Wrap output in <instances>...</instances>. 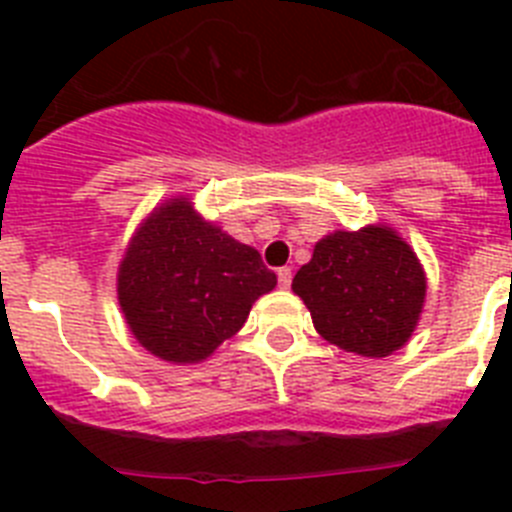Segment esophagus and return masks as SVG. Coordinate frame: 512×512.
I'll return each instance as SVG.
<instances>
[{"instance_id": "34e87169", "label": "esophagus", "mask_w": 512, "mask_h": 512, "mask_svg": "<svg viewBox=\"0 0 512 512\" xmlns=\"http://www.w3.org/2000/svg\"><path fill=\"white\" fill-rule=\"evenodd\" d=\"M277 279H279V287L287 289L289 284H292V269H289V266H282V269H277Z\"/></svg>"}]
</instances>
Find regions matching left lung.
I'll list each match as a JSON object with an SVG mask.
<instances>
[{
    "label": "left lung",
    "instance_id": "8db88e82",
    "mask_svg": "<svg viewBox=\"0 0 512 512\" xmlns=\"http://www.w3.org/2000/svg\"><path fill=\"white\" fill-rule=\"evenodd\" d=\"M315 330L361 356H387L405 346L425 300L415 253L390 228L325 235L310 264L292 279Z\"/></svg>",
    "mask_w": 512,
    "mask_h": 512
}]
</instances>
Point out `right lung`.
Segmentation results:
<instances>
[{
    "mask_svg": "<svg viewBox=\"0 0 512 512\" xmlns=\"http://www.w3.org/2000/svg\"><path fill=\"white\" fill-rule=\"evenodd\" d=\"M277 274L259 251L233 241L187 200L158 207L135 233L117 274L133 336L158 359L194 364L235 336Z\"/></svg>",
    "mask_w": 512,
    "mask_h": 512,
    "instance_id": "obj_1",
    "label": "right lung"
}]
</instances>
